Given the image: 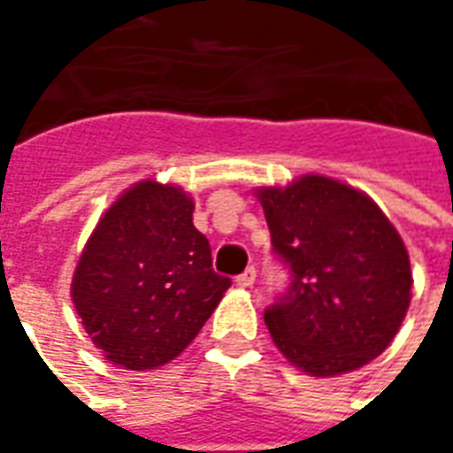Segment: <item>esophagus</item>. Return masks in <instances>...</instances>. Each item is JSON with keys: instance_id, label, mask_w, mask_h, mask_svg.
<instances>
[{"instance_id": "1", "label": "esophagus", "mask_w": 453, "mask_h": 453, "mask_svg": "<svg viewBox=\"0 0 453 453\" xmlns=\"http://www.w3.org/2000/svg\"><path fill=\"white\" fill-rule=\"evenodd\" d=\"M255 280H257V270H255V267H248V270L242 272V274H240L235 281L240 284V287H252V284H255Z\"/></svg>"}]
</instances>
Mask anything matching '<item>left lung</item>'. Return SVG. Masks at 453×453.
I'll return each mask as SVG.
<instances>
[{"mask_svg": "<svg viewBox=\"0 0 453 453\" xmlns=\"http://www.w3.org/2000/svg\"><path fill=\"white\" fill-rule=\"evenodd\" d=\"M257 198L292 277L265 311L281 356L314 378L378 358L412 299L410 255L388 216L363 191L319 173L262 186Z\"/></svg>", "mask_w": 453, "mask_h": 453, "instance_id": "left-lung-1", "label": "left lung"}]
</instances>
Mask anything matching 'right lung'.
I'll list each match as a JSON object with an SVG mask.
<instances>
[{
    "label": "right lung",
    "instance_id": "1",
    "mask_svg": "<svg viewBox=\"0 0 453 453\" xmlns=\"http://www.w3.org/2000/svg\"><path fill=\"white\" fill-rule=\"evenodd\" d=\"M227 287L194 226L191 196L147 179L100 218L78 259L71 296L110 363L154 370L198 336Z\"/></svg>",
    "mask_w": 453,
    "mask_h": 453
}]
</instances>
